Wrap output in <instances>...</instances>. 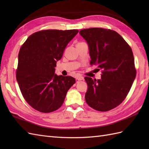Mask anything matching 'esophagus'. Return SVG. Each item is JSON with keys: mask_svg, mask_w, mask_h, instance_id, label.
<instances>
[{"mask_svg": "<svg viewBox=\"0 0 149 149\" xmlns=\"http://www.w3.org/2000/svg\"><path fill=\"white\" fill-rule=\"evenodd\" d=\"M76 79L78 80V81H82L84 79V77H82V76H78L76 77Z\"/></svg>", "mask_w": 149, "mask_h": 149, "instance_id": "esophagus-1", "label": "esophagus"}]
</instances>
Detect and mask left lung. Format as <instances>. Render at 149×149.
Listing matches in <instances>:
<instances>
[{"label": "left lung", "instance_id": "obj_1", "mask_svg": "<svg viewBox=\"0 0 149 149\" xmlns=\"http://www.w3.org/2000/svg\"><path fill=\"white\" fill-rule=\"evenodd\" d=\"M79 34L88 45L90 64L102 70L100 79L84 77L88 84L85 100L94 109L109 111L123 102L136 78L132 49L112 30L90 28Z\"/></svg>", "mask_w": 149, "mask_h": 149}]
</instances>
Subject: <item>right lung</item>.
Here are the masks:
<instances>
[{
    "label": "right lung",
    "mask_w": 149,
    "mask_h": 149,
    "mask_svg": "<svg viewBox=\"0 0 149 149\" xmlns=\"http://www.w3.org/2000/svg\"><path fill=\"white\" fill-rule=\"evenodd\" d=\"M78 32L40 31L31 34L21 47L16 77L25 100L38 111L50 113L59 109L75 83L74 77L56 75L55 67Z\"/></svg>",
    "instance_id": "1"
}]
</instances>
